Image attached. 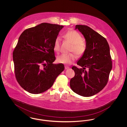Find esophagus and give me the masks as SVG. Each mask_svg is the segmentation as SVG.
Wrapping results in <instances>:
<instances>
[{"label":"esophagus","mask_w":127,"mask_h":127,"mask_svg":"<svg viewBox=\"0 0 127 127\" xmlns=\"http://www.w3.org/2000/svg\"><path fill=\"white\" fill-rule=\"evenodd\" d=\"M69 68V66H65V69H68Z\"/></svg>","instance_id":"obj_1"}]
</instances>
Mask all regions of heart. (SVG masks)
Returning <instances> with one entry per match:
<instances>
[{
  "label": "heart",
  "mask_w": 127,
  "mask_h": 127,
  "mask_svg": "<svg viewBox=\"0 0 127 127\" xmlns=\"http://www.w3.org/2000/svg\"><path fill=\"white\" fill-rule=\"evenodd\" d=\"M63 36L69 42L72 44L71 51H74L78 56H81L84 54L86 50L85 43L82 40V38L79 33L75 30H70L66 32ZM61 39L59 37L56 38L54 44V50L59 52L60 49ZM77 58L74 53L68 54H62L57 58V61L60 63L70 64Z\"/></svg>",
  "instance_id": "heart-1"
}]
</instances>
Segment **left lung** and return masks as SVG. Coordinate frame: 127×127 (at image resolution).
Instances as JSON below:
<instances>
[{
	"instance_id": "8db88e82",
	"label": "left lung",
	"mask_w": 127,
	"mask_h": 127,
	"mask_svg": "<svg viewBox=\"0 0 127 127\" xmlns=\"http://www.w3.org/2000/svg\"><path fill=\"white\" fill-rule=\"evenodd\" d=\"M86 41V50L77 64L82 68L73 66L75 76L70 86L75 93L91 97L100 92L107 84L112 69L109 44L105 37L89 27L77 25ZM87 68L88 71L84 69Z\"/></svg>"
}]
</instances>
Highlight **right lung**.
Returning <instances> with one entry per match:
<instances>
[{
	"mask_svg": "<svg viewBox=\"0 0 127 127\" xmlns=\"http://www.w3.org/2000/svg\"><path fill=\"white\" fill-rule=\"evenodd\" d=\"M59 25L42 23L24 30L13 52L15 73L19 84L32 94L50 88L64 70L55 61L54 44L60 30Z\"/></svg>",
	"mask_w": 127,
	"mask_h": 127,
	"instance_id": "right-lung-1",
	"label": "right lung"
}]
</instances>
